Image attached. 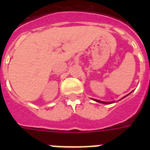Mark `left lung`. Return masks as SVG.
<instances>
[{
	"label": "left lung",
	"mask_w": 150,
	"mask_h": 150,
	"mask_svg": "<svg viewBox=\"0 0 150 150\" xmlns=\"http://www.w3.org/2000/svg\"><path fill=\"white\" fill-rule=\"evenodd\" d=\"M128 95H129V94H128ZM127 95V96H128ZM125 96H124L123 98H125ZM95 101H96V102H98V103H104V104H110V103H111V102H104V101H101V100H94Z\"/></svg>",
	"instance_id": "left-lung-1"
}]
</instances>
